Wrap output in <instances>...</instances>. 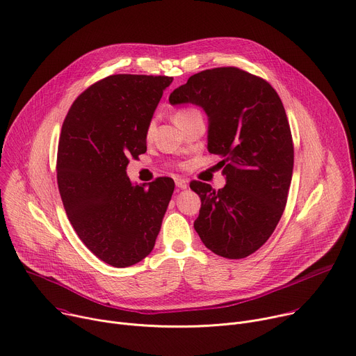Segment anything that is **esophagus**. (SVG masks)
Returning <instances> with one entry per match:
<instances>
[{"instance_id":"1","label":"esophagus","mask_w":356,"mask_h":356,"mask_svg":"<svg viewBox=\"0 0 356 356\" xmlns=\"http://www.w3.org/2000/svg\"><path fill=\"white\" fill-rule=\"evenodd\" d=\"M176 186L179 187V188H181V190H184V188H187L188 187V180L187 179H183V177H176Z\"/></svg>"}]
</instances>
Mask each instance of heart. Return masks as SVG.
Masks as SVG:
<instances>
[{"mask_svg": "<svg viewBox=\"0 0 356 356\" xmlns=\"http://www.w3.org/2000/svg\"><path fill=\"white\" fill-rule=\"evenodd\" d=\"M193 113H199V111H196V109H180V111H177L175 115H173V120L175 122H177V120H181V119H184V118H187V116H190V115H193ZM150 131H152V127L149 129V135H150Z\"/></svg>", "mask_w": 356, "mask_h": 356, "instance_id": "1", "label": "heart"}]
</instances>
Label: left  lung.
I'll return each instance as SVG.
<instances>
[{
  "label": "left lung",
  "instance_id": "1",
  "mask_svg": "<svg viewBox=\"0 0 356 356\" xmlns=\"http://www.w3.org/2000/svg\"><path fill=\"white\" fill-rule=\"evenodd\" d=\"M169 102L206 112L207 150L222 159V188L190 183L202 199L195 230L217 255L248 257L275 230L293 177L294 146L280 96L264 79L229 67L190 76Z\"/></svg>",
  "mask_w": 356,
  "mask_h": 356
}]
</instances>
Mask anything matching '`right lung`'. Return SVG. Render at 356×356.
<instances>
[{
	"mask_svg": "<svg viewBox=\"0 0 356 356\" xmlns=\"http://www.w3.org/2000/svg\"><path fill=\"white\" fill-rule=\"evenodd\" d=\"M170 76L112 75L78 96L62 124L56 179L82 243L106 264L124 268L147 257L175 181L134 184L129 159L146 152L153 113Z\"/></svg>",
	"mask_w": 356,
	"mask_h": 356,
	"instance_id": "1",
	"label": "right lung"
}]
</instances>
